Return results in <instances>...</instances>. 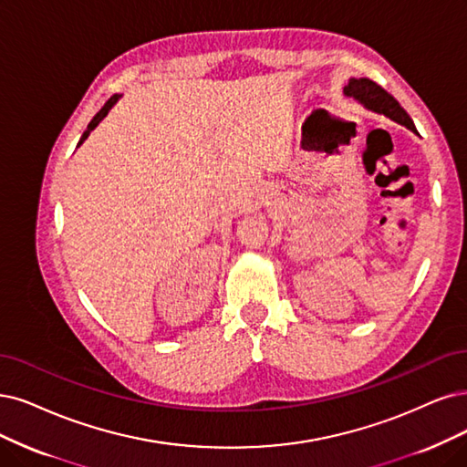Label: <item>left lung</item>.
<instances>
[{
	"instance_id": "left-lung-1",
	"label": "left lung",
	"mask_w": 467,
	"mask_h": 467,
	"mask_svg": "<svg viewBox=\"0 0 467 467\" xmlns=\"http://www.w3.org/2000/svg\"><path fill=\"white\" fill-rule=\"evenodd\" d=\"M344 96L356 99L358 103H361L366 109L379 113V115H385L394 123H399L406 129H410L411 132H416V125H413L411 117L404 111V108L400 106L399 101H396L387 90H383L381 86L375 84L369 78H350L348 84L344 86Z\"/></svg>"
}]
</instances>
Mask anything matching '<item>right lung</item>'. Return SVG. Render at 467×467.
Here are the masks:
<instances>
[{"label":"right lung","mask_w":467,"mask_h":467,"mask_svg":"<svg viewBox=\"0 0 467 467\" xmlns=\"http://www.w3.org/2000/svg\"><path fill=\"white\" fill-rule=\"evenodd\" d=\"M119 98H120V94H115V96H111V98H109V99L106 101V106H103V108H101V109H99V111L96 113V117H94V119L90 120V125H88V129H86V130H84V134L80 136V140H78L77 148H78V146H80V144H82V142L86 140V138H88V136H90V132H92V130H94V129H96V127H98V125L101 123V120H103V119H106V115L109 113V109H111V108L115 106V103L119 101Z\"/></svg>","instance_id":"add662e5"}]
</instances>
